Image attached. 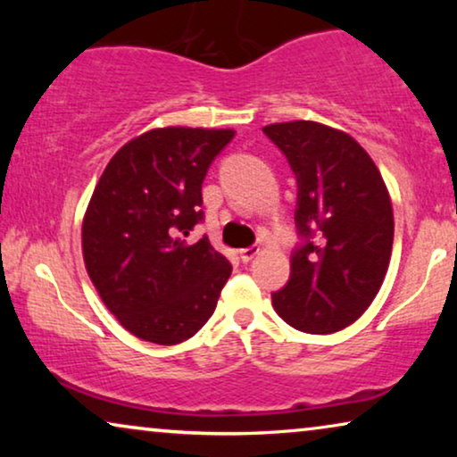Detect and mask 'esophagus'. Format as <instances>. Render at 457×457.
Returning <instances> with one entry per match:
<instances>
[{"label": "esophagus", "mask_w": 457, "mask_h": 457, "mask_svg": "<svg viewBox=\"0 0 457 457\" xmlns=\"http://www.w3.org/2000/svg\"><path fill=\"white\" fill-rule=\"evenodd\" d=\"M258 253H260V245H249V247H245V249H241L239 258H241L243 262H252Z\"/></svg>", "instance_id": "esophagus-1"}]
</instances>
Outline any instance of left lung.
Segmentation results:
<instances>
[{
  "label": "left lung",
  "mask_w": 457,
  "mask_h": 457,
  "mask_svg": "<svg viewBox=\"0 0 457 457\" xmlns=\"http://www.w3.org/2000/svg\"><path fill=\"white\" fill-rule=\"evenodd\" d=\"M264 133L295 172L303 241L272 305L293 328L337 333L364 314L385 280L395 227L389 191L366 149L343 130L293 120Z\"/></svg>",
  "instance_id": "8db88e82"
}]
</instances>
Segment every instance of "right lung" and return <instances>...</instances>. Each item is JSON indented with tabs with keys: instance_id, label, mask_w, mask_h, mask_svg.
<instances>
[{
	"instance_id": "right-lung-1",
	"label": "right lung",
	"mask_w": 457,
	"mask_h": 457,
	"mask_svg": "<svg viewBox=\"0 0 457 457\" xmlns=\"http://www.w3.org/2000/svg\"><path fill=\"white\" fill-rule=\"evenodd\" d=\"M230 129L166 127L122 145L105 166L83 218L91 283L129 333L177 345L214 314L230 262L208 237L187 243L204 220L202 183Z\"/></svg>"
}]
</instances>
